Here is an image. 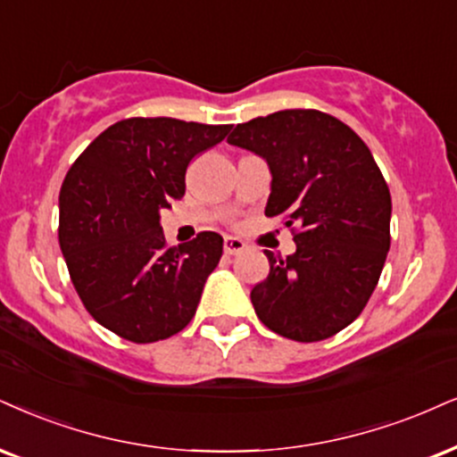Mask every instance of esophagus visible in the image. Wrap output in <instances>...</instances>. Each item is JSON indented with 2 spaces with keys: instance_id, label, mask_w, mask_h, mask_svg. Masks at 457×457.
<instances>
[{
  "instance_id": "esophagus-1",
  "label": "esophagus",
  "mask_w": 457,
  "mask_h": 457,
  "mask_svg": "<svg viewBox=\"0 0 457 457\" xmlns=\"http://www.w3.org/2000/svg\"><path fill=\"white\" fill-rule=\"evenodd\" d=\"M245 241H241L239 237H227L224 239V254L228 256H237L245 250Z\"/></svg>"
}]
</instances>
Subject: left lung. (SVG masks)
I'll return each mask as SVG.
<instances>
[{"instance_id":"8db88e82","label":"left lung","mask_w":457,"mask_h":457,"mask_svg":"<svg viewBox=\"0 0 457 457\" xmlns=\"http://www.w3.org/2000/svg\"><path fill=\"white\" fill-rule=\"evenodd\" d=\"M227 142L267 161L264 213L286 216L296 252L252 288L258 320L286 339L322 341L362 313L390 250V190L366 144L335 116L281 110L235 127Z\"/></svg>"}]
</instances>
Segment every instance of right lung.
<instances>
[{
    "label": "right lung",
    "instance_id": "1",
    "mask_svg": "<svg viewBox=\"0 0 457 457\" xmlns=\"http://www.w3.org/2000/svg\"><path fill=\"white\" fill-rule=\"evenodd\" d=\"M230 125L127 118L78 156L59 195V245L87 312L122 339L154 343L193 320L222 256L212 230L165 245L161 210L182 199L186 167Z\"/></svg>",
    "mask_w": 457,
    "mask_h": 457
}]
</instances>
